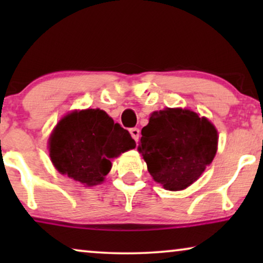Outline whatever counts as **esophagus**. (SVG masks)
Returning <instances> with one entry per match:
<instances>
[{"label":"esophagus","mask_w":263,"mask_h":263,"mask_svg":"<svg viewBox=\"0 0 263 263\" xmlns=\"http://www.w3.org/2000/svg\"><path fill=\"white\" fill-rule=\"evenodd\" d=\"M130 135H132V138L134 139L136 142H138L139 139H140V129L139 128H132L130 129Z\"/></svg>","instance_id":"34e87169"}]
</instances>
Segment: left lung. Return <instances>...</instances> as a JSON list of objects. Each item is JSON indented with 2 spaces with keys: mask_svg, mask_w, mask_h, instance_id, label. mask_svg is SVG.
Returning <instances> with one entry per match:
<instances>
[{
  "mask_svg": "<svg viewBox=\"0 0 263 263\" xmlns=\"http://www.w3.org/2000/svg\"><path fill=\"white\" fill-rule=\"evenodd\" d=\"M139 152L154 181L177 192L193 184L213 161L218 132L192 110L154 111L141 130Z\"/></svg>",
  "mask_w": 263,
  "mask_h": 263,
  "instance_id": "left-lung-1",
  "label": "left lung"
}]
</instances>
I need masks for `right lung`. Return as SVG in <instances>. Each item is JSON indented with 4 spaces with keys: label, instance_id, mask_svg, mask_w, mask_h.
Here are the masks:
<instances>
[{
    "label": "right lung",
    "instance_id": "right-lung-1",
    "mask_svg": "<svg viewBox=\"0 0 263 263\" xmlns=\"http://www.w3.org/2000/svg\"><path fill=\"white\" fill-rule=\"evenodd\" d=\"M135 146L129 132L100 109L66 115L49 139L56 170L86 186L100 184L111 170V160Z\"/></svg>",
    "mask_w": 263,
    "mask_h": 263
}]
</instances>
